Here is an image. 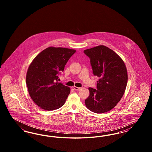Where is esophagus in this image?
<instances>
[{
  "label": "esophagus",
  "instance_id": "obj_1",
  "mask_svg": "<svg viewBox=\"0 0 152 152\" xmlns=\"http://www.w3.org/2000/svg\"><path fill=\"white\" fill-rule=\"evenodd\" d=\"M73 89H74L75 90H79V89H80V88L74 86V87H73Z\"/></svg>",
  "mask_w": 152,
  "mask_h": 152
}]
</instances>
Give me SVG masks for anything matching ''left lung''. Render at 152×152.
<instances>
[{
  "mask_svg": "<svg viewBox=\"0 0 152 152\" xmlns=\"http://www.w3.org/2000/svg\"><path fill=\"white\" fill-rule=\"evenodd\" d=\"M90 58L93 73L100 78L97 89L89 88V96L85 100L87 108L96 113H105L113 108L124 94L128 74L122 58L104 45L86 50Z\"/></svg>",
  "mask_w": 152,
  "mask_h": 152,
  "instance_id": "left-lung-1",
  "label": "left lung"
}]
</instances>
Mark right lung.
I'll return each instance as SVG.
<instances>
[{
    "label": "right lung",
    "mask_w": 152,
    "mask_h": 152,
    "mask_svg": "<svg viewBox=\"0 0 152 152\" xmlns=\"http://www.w3.org/2000/svg\"><path fill=\"white\" fill-rule=\"evenodd\" d=\"M76 52L66 48L48 47L42 51L29 65L26 84L34 102L45 110L61 107L71 92L69 87L58 83L68 60Z\"/></svg>",
    "instance_id": "1"
}]
</instances>
